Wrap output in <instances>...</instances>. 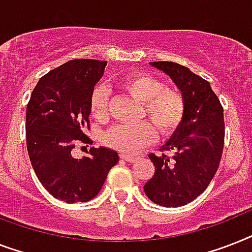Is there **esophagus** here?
<instances>
[{
    "instance_id": "1",
    "label": "esophagus",
    "mask_w": 252,
    "mask_h": 252,
    "mask_svg": "<svg viewBox=\"0 0 252 252\" xmlns=\"http://www.w3.org/2000/svg\"><path fill=\"white\" fill-rule=\"evenodd\" d=\"M120 158L123 159V160L126 161H129V163H132V161L136 160V157H133V155H126V154H122L120 155Z\"/></svg>"
}]
</instances>
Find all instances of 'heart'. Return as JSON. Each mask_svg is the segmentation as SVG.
Here are the masks:
<instances>
[{"instance_id":"obj_1","label":"heart","mask_w":252,"mask_h":252,"mask_svg":"<svg viewBox=\"0 0 252 252\" xmlns=\"http://www.w3.org/2000/svg\"><path fill=\"white\" fill-rule=\"evenodd\" d=\"M123 91L142 102V114L154 123L161 136L172 134L185 115L183 94L175 88L164 87L158 77L145 72H134L119 81ZM91 112L97 120L107 118V93L98 87L91 95ZM157 129L150 123L134 126H115L103 136V144L124 154H133L146 145L154 142Z\"/></svg>"}]
</instances>
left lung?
Listing matches in <instances>:
<instances>
[{"mask_svg":"<svg viewBox=\"0 0 252 252\" xmlns=\"http://www.w3.org/2000/svg\"><path fill=\"white\" fill-rule=\"evenodd\" d=\"M172 79L185 101V115L161 150L150 154L155 172L144 186L147 198L164 207H180L206 190L218 171L224 147V110L208 81L173 62H150Z\"/></svg>","mask_w":252,"mask_h":252,"instance_id":"8db88e82","label":"left lung"}]
</instances>
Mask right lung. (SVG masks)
<instances>
[{
    "mask_svg": "<svg viewBox=\"0 0 252 252\" xmlns=\"http://www.w3.org/2000/svg\"><path fill=\"white\" fill-rule=\"evenodd\" d=\"M107 62L72 59L38 80L27 106L26 137L31 164L45 189L66 203L88 202L102 189L110 169L119 161L107 147H92L75 159L77 142L89 144L91 95Z\"/></svg>",
    "mask_w": 252,
    "mask_h": 252,
    "instance_id": "add662e5",
    "label": "right lung"
}]
</instances>
